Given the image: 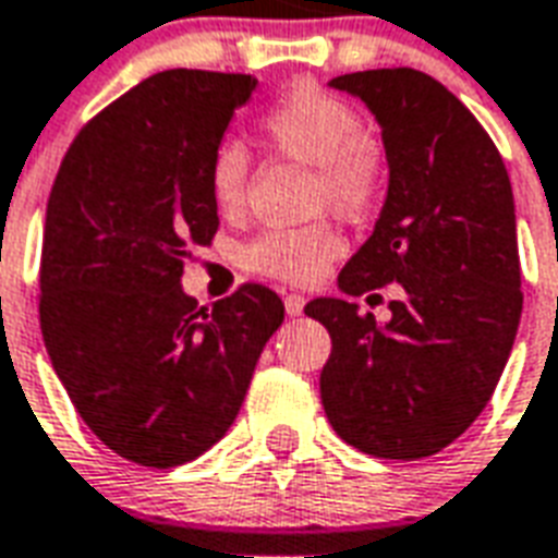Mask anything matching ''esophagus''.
Listing matches in <instances>:
<instances>
[{
	"mask_svg": "<svg viewBox=\"0 0 558 558\" xmlns=\"http://www.w3.org/2000/svg\"><path fill=\"white\" fill-rule=\"evenodd\" d=\"M304 295H301V292H290V295H287V299H283V307H287V313H290V316H301V313H304Z\"/></svg>",
	"mask_w": 558,
	"mask_h": 558,
	"instance_id": "esophagus-1",
	"label": "esophagus"
}]
</instances>
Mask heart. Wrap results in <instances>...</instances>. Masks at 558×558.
<instances>
[{
    "instance_id": "1",
    "label": "heart",
    "mask_w": 558,
    "mask_h": 558,
    "mask_svg": "<svg viewBox=\"0 0 558 558\" xmlns=\"http://www.w3.org/2000/svg\"><path fill=\"white\" fill-rule=\"evenodd\" d=\"M259 138L271 153L313 165L311 213L331 209L363 221L381 204L387 156L366 132L363 114L337 94L316 85H295L259 114ZM251 153L233 138L218 142L206 159V192L218 213L239 216L247 204ZM342 239L331 221L275 227L251 239L242 266L280 283H313L340 257Z\"/></svg>"
}]
</instances>
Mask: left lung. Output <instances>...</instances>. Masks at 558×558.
I'll use <instances>...</instances> for the list:
<instances>
[{"mask_svg":"<svg viewBox=\"0 0 558 558\" xmlns=\"http://www.w3.org/2000/svg\"><path fill=\"white\" fill-rule=\"evenodd\" d=\"M381 123L390 189L373 236L340 271L345 295L402 287L390 322L342 299L304 313L331 333L319 378L333 432L375 458L414 461L464 435L494 396L521 325L509 171L464 102L428 73H345Z\"/></svg>","mask_w":558,"mask_h":558,"instance_id":"obj_1","label":"left lung"}]
</instances>
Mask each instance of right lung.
Listing matches in <instances>:
<instances>
[{
	"label": "right lung",
	"instance_id": "right-lung-1",
	"mask_svg": "<svg viewBox=\"0 0 558 558\" xmlns=\"http://www.w3.org/2000/svg\"><path fill=\"white\" fill-rule=\"evenodd\" d=\"M257 80L165 70L97 111L61 159L40 251V331L85 426L142 468L204 456L233 426L283 301L242 283L213 307L180 287L218 209L206 159Z\"/></svg>",
	"mask_w": 558,
	"mask_h": 558
}]
</instances>
